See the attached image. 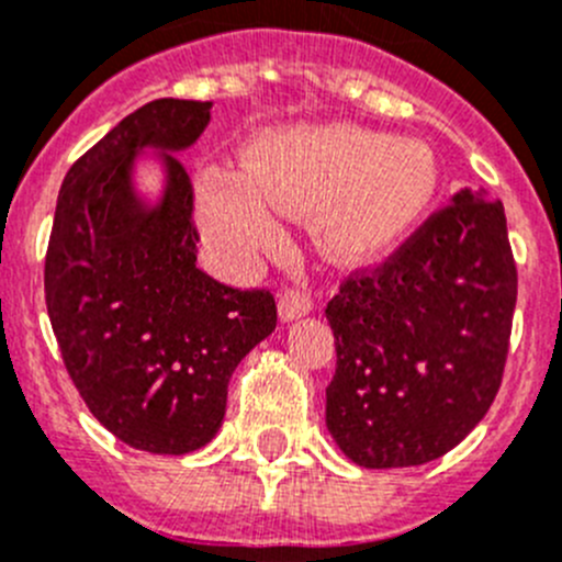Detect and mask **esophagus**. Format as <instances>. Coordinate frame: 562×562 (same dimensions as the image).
Listing matches in <instances>:
<instances>
[{"instance_id": "esophagus-1", "label": "esophagus", "mask_w": 562, "mask_h": 562, "mask_svg": "<svg viewBox=\"0 0 562 562\" xmlns=\"http://www.w3.org/2000/svg\"><path fill=\"white\" fill-rule=\"evenodd\" d=\"M278 308H281V317L284 319L303 317V314L312 312V297H308V292L301 290V286H286V290L281 292Z\"/></svg>"}]
</instances>
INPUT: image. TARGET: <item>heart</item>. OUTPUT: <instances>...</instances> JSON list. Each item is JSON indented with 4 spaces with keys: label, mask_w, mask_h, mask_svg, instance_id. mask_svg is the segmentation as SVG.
<instances>
[{
    "label": "heart",
    "mask_w": 562,
    "mask_h": 562,
    "mask_svg": "<svg viewBox=\"0 0 562 562\" xmlns=\"http://www.w3.org/2000/svg\"><path fill=\"white\" fill-rule=\"evenodd\" d=\"M198 190L206 234L243 267L281 243V210L323 206L330 239L347 250L386 243L432 198L436 162L422 143L339 126L281 137L250 170L210 168Z\"/></svg>",
    "instance_id": "1"
}]
</instances>
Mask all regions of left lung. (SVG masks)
Masks as SVG:
<instances>
[{"instance_id":"1","label":"left lung","mask_w":562,"mask_h":562,"mask_svg":"<svg viewBox=\"0 0 562 562\" xmlns=\"http://www.w3.org/2000/svg\"><path fill=\"white\" fill-rule=\"evenodd\" d=\"M505 210L461 190L325 306L336 372L325 425L367 469L436 461L488 414L516 308Z\"/></svg>"}]
</instances>
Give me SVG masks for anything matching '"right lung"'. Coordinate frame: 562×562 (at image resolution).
<instances>
[{"mask_svg": "<svg viewBox=\"0 0 562 562\" xmlns=\"http://www.w3.org/2000/svg\"><path fill=\"white\" fill-rule=\"evenodd\" d=\"M210 110L157 99L106 132L66 173L46 248V308L74 386L112 436L157 456L210 445L232 372L278 323L270 290L195 267V190L176 154H162L159 206L132 190L137 148L181 151Z\"/></svg>", "mask_w": 562, "mask_h": 562, "instance_id": "right-lung-1", "label": "right lung"}]
</instances>
